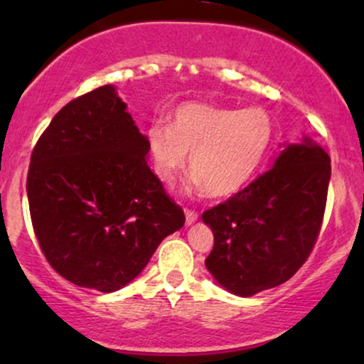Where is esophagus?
<instances>
[{"label": "esophagus", "mask_w": 364, "mask_h": 364, "mask_svg": "<svg viewBox=\"0 0 364 364\" xmlns=\"http://www.w3.org/2000/svg\"><path fill=\"white\" fill-rule=\"evenodd\" d=\"M185 217H186V225H191L193 223H196L198 214H196L195 210H190V208H185Z\"/></svg>", "instance_id": "esophagus-1"}]
</instances>
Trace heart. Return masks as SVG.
<instances>
[{
  "instance_id": "heart-1",
  "label": "heart",
  "mask_w": 364,
  "mask_h": 364,
  "mask_svg": "<svg viewBox=\"0 0 364 364\" xmlns=\"http://www.w3.org/2000/svg\"><path fill=\"white\" fill-rule=\"evenodd\" d=\"M274 136L270 116L260 107L186 102L176 107L169 127L149 129V150L157 176L171 183L186 164L195 185L215 198L237 193L260 168Z\"/></svg>"
}]
</instances>
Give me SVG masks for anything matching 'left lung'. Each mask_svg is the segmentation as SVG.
<instances>
[{
    "mask_svg": "<svg viewBox=\"0 0 364 364\" xmlns=\"http://www.w3.org/2000/svg\"><path fill=\"white\" fill-rule=\"evenodd\" d=\"M328 181V154L303 136L301 144H284L252 185L203 212L214 232L205 267L215 282L250 298L289 281L318 237Z\"/></svg>",
    "mask_w": 364,
    "mask_h": 364,
    "instance_id": "8db88e82",
    "label": "left lung"
}]
</instances>
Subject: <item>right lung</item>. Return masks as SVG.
Returning a JSON list of instances; mask_svg holds the SVG:
<instances>
[{"instance_id": "1", "label": "right lung", "mask_w": 364, "mask_h": 364, "mask_svg": "<svg viewBox=\"0 0 364 364\" xmlns=\"http://www.w3.org/2000/svg\"><path fill=\"white\" fill-rule=\"evenodd\" d=\"M141 135L114 85L66 104L31 157L32 225L49 265L75 286L114 292L185 225L147 164Z\"/></svg>"}]
</instances>
